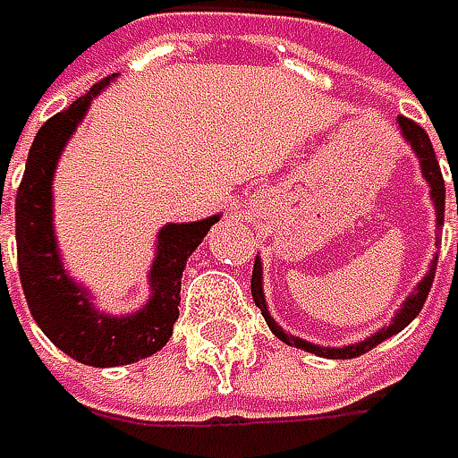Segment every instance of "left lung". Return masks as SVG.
<instances>
[{"label":"left lung","instance_id":"obj_1","mask_svg":"<svg viewBox=\"0 0 458 458\" xmlns=\"http://www.w3.org/2000/svg\"><path fill=\"white\" fill-rule=\"evenodd\" d=\"M398 130H401V138L411 145L413 156L419 158V166H421V177H424V180H427V185H429V199H432V207H435V225H437L435 233L440 235V228H443V215H445V182H443L440 161H437V156H435V148H432V142H429V138H427V132H424L416 122L406 119V116H398ZM456 212H458V191H456ZM435 265H437V257L429 262V270H427V273H424V278L413 286V292L406 297V300H403L401 310L393 316V320H390L387 326H382L379 331H374V334H371V336H366L363 342L344 344V347H323V344H313V342H308V339L292 336L289 331H284V328L276 323V318H273V316H270V310H267V302H265V289H262V262H259V257L254 259V273H251V297H254V305L262 310V318L267 320L270 331H273L281 342H286L289 347L316 352V355H320V358L347 360V358H358V355H363V352L374 350L379 342H385V339H390L393 334L403 331V328H406V326L419 316V310H421V305H424V300H427V294H429L432 278H435Z\"/></svg>","mask_w":458,"mask_h":458}]
</instances>
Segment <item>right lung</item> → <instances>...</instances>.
<instances>
[{"instance_id": "obj_1", "label": "right lung", "mask_w": 458, "mask_h": 458, "mask_svg": "<svg viewBox=\"0 0 458 458\" xmlns=\"http://www.w3.org/2000/svg\"><path fill=\"white\" fill-rule=\"evenodd\" d=\"M114 79L116 73L98 81L87 95L55 114L37 132L15 199L18 270L31 316L55 347L73 360L98 369L135 363L158 352L169 342L174 320L180 316L177 305L185 262L209 228L223 217L212 215L196 223H166L158 230L156 254L148 273L150 297L135 313L111 316L98 310L89 289L68 276L52 225L55 166L63 148L87 116L89 103Z\"/></svg>"}]
</instances>
